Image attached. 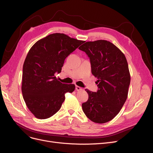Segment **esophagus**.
Segmentation results:
<instances>
[{
	"label": "esophagus",
	"mask_w": 153,
	"mask_h": 153,
	"mask_svg": "<svg viewBox=\"0 0 153 153\" xmlns=\"http://www.w3.org/2000/svg\"><path fill=\"white\" fill-rule=\"evenodd\" d=\"M75 89H76V91H80L82 90V88L80 87V86H78V85H76Z\"/></svg>",
	"instance_id": "obj_1"
}]
</instances>
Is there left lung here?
I'll list each match as a JSON object with an SVG mask.
<instances>
[{
  "instance_id": "obj_1",
  "label": "left lung",
  "mask_w": 153,
  "mask_h": 153,
  "mask_svg": "<svg viewBox=\"0 0 153 153\" xmlns=\"http://www.w3.org/2000/svg\"><path fill=\"white\" fill-rule=\"evenodd\" d=\"M90 58L91 72L97 78V92L85 89L88 100L82 110L91 121L105 123L113 119L126 101L130 84V73L124 54L106 40L87 41L80 47Z\"/></svg>"
}]
</instances>
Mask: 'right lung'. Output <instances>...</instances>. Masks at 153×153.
<instances>
[{
  "label": "right lung",
  "instance_id": "obj_1",
  "mask_svg": "<svg viewBox=\"0 0 153 153\" xmlns=\"http://www.w3.org/2000/svg\"><path fill=\"white\" fill-rule=\"evenodd\" d=\"M84 41L53 33L39 39L29 50L23 66L22 92L27 108L39 119L52 117L61 108L74 84H62L55 76L66 58Z\"/></svg>",
  "mask_w": 153,
  "mask_h": 153
}]
</instances>
